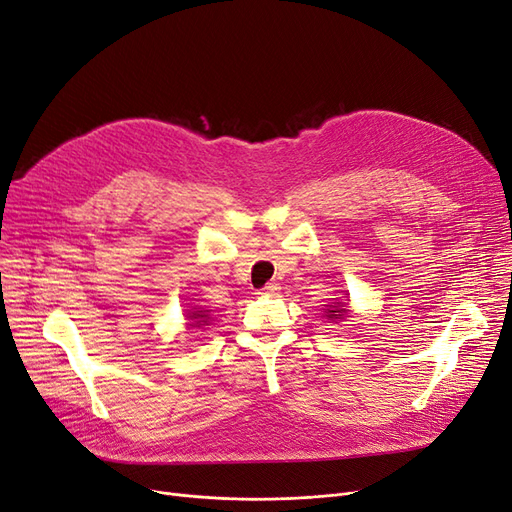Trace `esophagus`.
I'll use <instances>...</instances> for the list:
<instances>
[{
    "label": "esophagus",
    "mask_w": 512,
    "mask_h": 512,
    "mask_svg": "<svg viewBox=\"0 0 512 512\" xmlns=\"http://www.w3.org/2000/svg\"><path fill=\"white\" fill-rule=\"evenodd\" d=\"M280 293V284L278 282H268L263 288H259L257 295H263V297H276Z\"/></svg>",
    "instance_id": "obj_1"
}]
</instances>
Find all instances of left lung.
I'll return each mask as SVG.
<instances>
[{
    "instance_id": "left-lung-1",
    "label": "left lung",
    "mask_w": 512,
    "mask_h": 512,
    "mask_svg": "<svg viewBox=\"0 0 512 512\" xmlns=\"http://www.w3.org/2000/svg\"><path fill=\"white\" fill-rule=\"evenodd\" d=\"M335 307H337V309H328V318H335V320H337V318H341V316L345 314V309H343L345 305L339 303V305H335Z\"/></svg>"
}]
</instances>
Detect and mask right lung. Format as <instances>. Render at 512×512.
Returning <instances> with one entry per match:
<instances>
[{
	"label": "right lung",
	"mask_w": 512,
	"mask_h": 512,
	"mask_svg": "<svg viewBox=\"0 0 512 512\" xmlns=\"http://www.w3.org/2000/svg\"><path fill=\"white\" fill-rule=\"evenodd\" d=\"M188 318L194 320L192 324H196V326H205L209 320V316H205V311H192V316H188Z\"/></svg>",
	"instance_id": "1"
}]
</instances>
